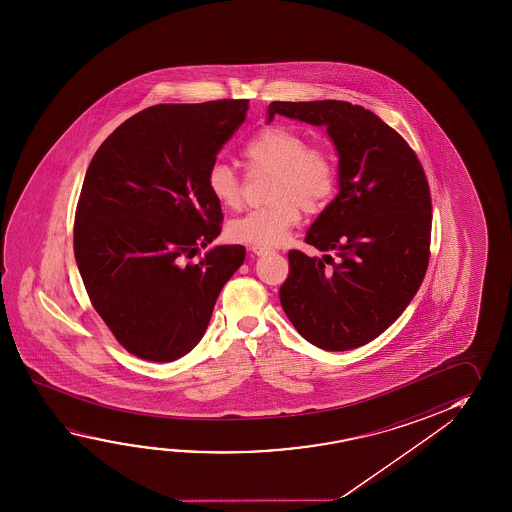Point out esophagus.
<instances>
[{"label":"esophagus","mask_w":512,"mask_h":512,"mask_svg":"<svg viewBox=\"0 0 512 512\" xmlns=\"http://www.w3.org/2000/svg\"><path fill=\"white\" fill-rule=\"evenodd\" d=\"M252 252L255 255H266V253L271 252V248H268V246H252Z\"/></svg>","instance_id":"esophagus-1"}]
</instances>
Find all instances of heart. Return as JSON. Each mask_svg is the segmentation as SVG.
Here are the masks:
<instances>
[{"instance_id":"obj_1","label":"heart","mask_w":512,"mask_h":512,"mask_svg":"<svg viewBox=\"0 0 512 512\" xmlns=\"http://www.w3.org/2000/svg\"><path fill=\"white\" fill-rule=\"evenodd\" d=\"M250 171H273L269 205L250 210L228 223V235L250 246L284 243L303 210L316 214L327 207L337 189V164L325 146L307 144L305 135L289 126H266L252 135L241 150ZM210 196L225 209H239L243 184L232 166L214 162L207 171Z\"/></svg>"}]
</instances>
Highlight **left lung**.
I'll return each mask as SVG.
<instances>
[{"instance_id":"8db88e82","label":"left lung","mask_w":512,"mask_h":512,"mask_svg":"<svg viewBox=\"0 0 512 512\" xmlns=\"http://www.w3.org/2000/svg\"><path fill=\"white\" fill-rule=\"evenodd\" d=\"M277 114L327 126L339 153V193L305 243L289 252L280 303L309 343L344 352L402 316L427 273L432 198L418 155L371 110L348 101H271Z\"/></svg>"}]
</instances>
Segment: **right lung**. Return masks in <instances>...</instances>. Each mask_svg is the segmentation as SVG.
I'll return each mask as SVG.
<instances>
[{"label":"right lung","instance_id":"obj_1","mask_svg":"<svg viewBox=\"0 0 512 512\" xmlns=\"http://www.w3.org/2000/svg\"><path fill=\"white\" fill-rule=\"evenodd\" d=\"M248 100L162 103L103 141L85 173L73 230L85 291L126 352L171 362L202 339L244 246L194 255L221 232L207 171L243 125Z\"/></svg>","mask_w":512,"mask_h":512}]
</instances>
